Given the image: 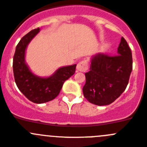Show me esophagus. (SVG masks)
Masks as SVG:
<instances>
[{"instance_id":"1","label":"esophagus","mask_w":147,"mask_h":147,"mask_svg":"<svg viewBox=\"0 0 147 147\" xmlns=\"http://www.w3.org/2000/svg\"><path fill=\"white\" fill-rule=\"evenodd\" d=\"M76 69L79 71H81V72H84V71H87L88 69V62H87V60H84L79 62L77 64Z\"/></svg>"}]
</instances>
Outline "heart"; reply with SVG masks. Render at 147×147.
I'll use <instances>...</instances> for the list:
<instances>
[{
    "label": "heart",
    "mask_w": 147,
    "mask_h": 147,
    "mask_svg": "<svg viewBox=\"0 0 147 147\" xmlns=\"http://www.w3.org/2000/svg\"><path fill=\"white\" fill-rule=\"evenodd\" d=\"M108 48H109V44H104V45H103V48H102V49H103V50H106Z\"/></svg>",
    "instance_id": "obj_1"
}]
</instances>
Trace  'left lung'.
Segmentation results:
<instances>
[{"label":"left lung","mask_w":147,"mask_h":147,"mask_svg":"<svg viewBox=\"0 0 147 147\" xmlns=\"http://www.w3.org/2000/svg\"><path fill=\"white\" fill-rule=\"evenodd\" d=\"M132 69L131 50L122 37L117 55L98 53L92 57L90 71L85 73L84 98L98 106L111 104L125 90Z\"/></svg>","instance_id":"left-lung-1"}]
</instances>
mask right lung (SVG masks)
Returning a JSON list of instances; mask_svg holds the SVG:
<instances>
[{
  "mask_svg": "<svg viewBox=\"0 0 147 147\" xmlns=\"http://www.w3.org/2000/svg\"><path fill=\"white\" fill-rule=\"evenodd\" d=\"M38 28L22 38L16 47L13 59V72L16 84L28 100L43 103L55 99L60 93L65 81L74 74L76 65L61 67L49 77L41 78L30 71L25 63V50L30 41L39 32Z\"/></svg>",
  "mask_w": 147,
  "mask_h": 147,
  "instance_id": "1",
  "label": "right lung"
}]
</instances>
